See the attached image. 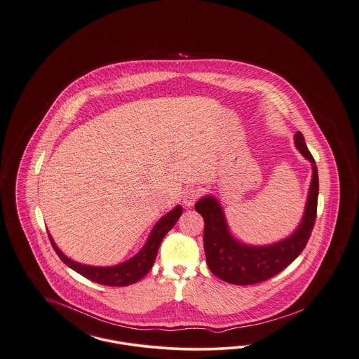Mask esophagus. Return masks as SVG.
Returning a JSON list of instances; mask_svg holds the SVG:
<instances>
[{
    "label": "esophagus",
    "mask_w": 359,
    "mask_h": 359,
    "mask_svg": "<svg viewBox=\"0 0 359 359\" xmlns=\"http://www.w3.org/2000/svg\"><path fill=\"white\" fill-rule=\"evenodd\" d=\"M201 196V189L196 187H187L183 192V203L191 207Z\"/></svg>",
    "instance_id": "34e87169"
}]
</instances>
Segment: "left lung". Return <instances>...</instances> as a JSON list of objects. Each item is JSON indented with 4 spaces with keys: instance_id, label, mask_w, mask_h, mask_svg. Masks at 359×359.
Instances as JSON below:
<instances>
[{
    "instance_id": "obj_1",
    "label": "left lung",
    "mask_w": 359,
    "mask_h": 359,
    "mask_svg": "<svg viewBox=\"0 0 359 359\" xmlns=\"http://www.w3.org/2000/svg\"><path fill=\"white\" fill-rule=\"evenodd\" d=\"M294 144L299 152L312 164V182L304 217L288 238L268 246L243 245L231 237L222 207L215 198L205 196L196 202L195 210L205 221L203 243L207 265L223 281L234 285L262 283L284 271L304 250L316 221L319 176L315 158L308 151L304 136L300 132L294 135Z\"/></svg>"
}]
</instances>
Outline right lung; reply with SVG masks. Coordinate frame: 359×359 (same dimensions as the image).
Listing matches in <instances>:
<instances>
[{"mask_svg": "<svg viewBox=\"0 0 359 359\" xmlns=\"http://www.w3.org/2000/svg\"><path fill=\"white\" fill-rule=\"evenodd\" d=\"M182 212H183L182 205H176L167 215H164L158 222L154 224V230L147 241V243L144 245V248L137 253L136 256L128 259L123 264L116 265V266L103 268V266H90V265L75 262L59 250V248L55 245L50 234H48V237H50L52 248L55 249L56 255L75 272L82 274L83 277L94 281V283L102 284V285L125 287V285H130V284H135L137 281H140L145 274L151 271V268L154 266V259L157 256V250L160 248L161 241L175 226V223L177 222Z\"/></svg>", "mask_w": 359, "mask_h": 359, "instance_id": "right-lung-1", "label": "right lung"}]
</instances>
